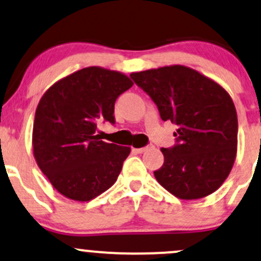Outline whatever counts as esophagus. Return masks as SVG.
Returning <instances> with one entry per match:
<instances>
[{
	"mask_svg": "<svg viewBox=\"0 0 261 261\" xmlns=\"http://www.w3.org/2000/svg\"><path fill=\"white\" fill-rule=\"evenodd\" d=\"M149 148H150V146H144V148H134L133 150L136 151V153H139L140 154V153H144V151L148 150Z\"/></svg>",
	"mask_w": 261,
	"mask_h": 261,
	"instance_id": "34e87169",
	"label": "esophagus"
}]
</instances>
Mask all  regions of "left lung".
<instances>
[{"label": "left lung", "mask_w": 261, "mask_h": 261, "mask_svg": "<svg viewBox=\"0 0 261 261\" xmlns=\"http://www.w3.org/2000/svg\"><path fill=\"white\" fill-rule=\"evenodd\" d=\"M150 96L163 121L177 124V144L162 148L158 182L181 200H198L217 191L237 156L238 118L233 99L221 85L184 65L132 72Z\"/></svg>", "instance_id": "1"}]
</instances>
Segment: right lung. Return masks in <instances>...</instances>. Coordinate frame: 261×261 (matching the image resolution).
<instances>
[{
	"label": "right lung",
	"mask_w": 261,
	"mask_h": 261,
	"mask_svg": "<svg viewBox=\"0 0 261 261\" xmlns=\"http://www.w3.org/2000/svg\"><path fill=\"white\" fill-rule=\"evenodd\" d=\"M133 86L127 75L99 66L77 70L51 85L33 123L34 159L59 194L86 202L116 182L129 146L96 136L102 121L115 123V102Z\"/></svg>",
	"instance_id": "obj_1"
}]
</instances>
